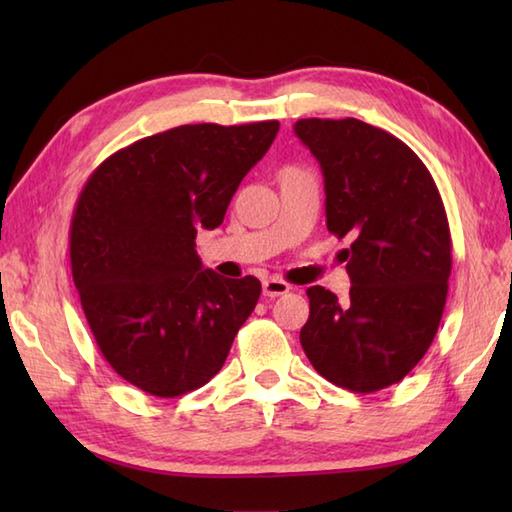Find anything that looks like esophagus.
<instances>
[{"label": "esophagus", "mask_w": 512, "mask_h": 512, "mask_svg": "<svg viewBox=\"0 0 512 512\" xmlns=\"http://www.w3.org/2000/svg\"><path fill=\"white\" fill-rule=\"evenodd\" d=\"M262 290H264V297L275 299V297H281V295H286V292H290V290H292V286L288 284V281H284V279H279V277H270V279H266V281H264Z\"/></svg>", "instance_id": "obj_1"}]
</instances>
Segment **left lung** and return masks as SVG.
Here are the masks:
<instances>
[{"instance_id":"1","label":"left lung","mask_w":512,"mask_h":512,"mask_svg":"<svg viewBox=\"0 0 512 512\" xmlns=\"http://www.w3.org/2000/svg\"><path fill=\"white\" fill-rule=\"evenodd\" d=\"M301 138L325 178L328 231L341 250L350 297L308 288L303 352L330 383L372 394L400 383L427 354L447 303L451 231L440 191L413 151L358 118H301Z\"/></svg>"}]
</instances>
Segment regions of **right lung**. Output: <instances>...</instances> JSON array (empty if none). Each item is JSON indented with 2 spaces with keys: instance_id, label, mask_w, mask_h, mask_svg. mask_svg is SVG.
<instances>
[{
  "instance_id": "right-lung-1",
  "label": "right lung",
  "mask_w": 512,
  "mask_h": 512,
  "mask_svg": "<svg viewBox=\"0 0 512 512\" xmlns=\"http://www.w3.org/2000/svg\"><path fill=\"white\" fill-rule=\"evenodd\" d=\"M279 121L180 125L118 149L94 169L70 224L74 286L94 341L127 383L158 398L220 372L255 310V277L202 268L200 228H217Z\"/></svg>"
}]
</instances>
